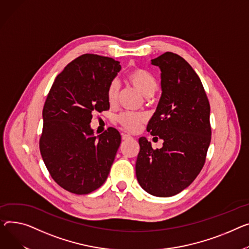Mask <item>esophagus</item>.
Instances as JSON below:
<instances>
[{
    "mask_svg": "<svg viewBox=\"0 0 249 249\" xmlns=\"http://www.w3.org/2000/svg\"><path fill=\"white\" fill-rule=\"evenodd\" d=\"M122 139H123L124 141H126V140H131V139H132V136H130V135H128V134H123V135H122Z\"/></svg>",
    "mask_w": 249,
    "mask_h": 249,
    "instance_id": "esophagus-1",
    "label": "esophagus"
}]
</instances>
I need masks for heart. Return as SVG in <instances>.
<instances>
[{
	"instance_id": "b5f03b06",
	"label": "heart",
	"mask_w": 249,
	"mask_h": 249,
	"mask_svg": "<svg viewBox=\"0 0 249 249\" xmlns=\"http://www.w3.org/2000/svg\"><path fill=\"white\" fill-rule=\"evenodd\" d=\"M128 80L130 84L133 86L139 93L145 98L152 97L157 90V82L154 77L142 69H134L128 74ZM120 86L118 81H112L108 88V101L110 104H114L117 101L119 95ZM119 124L127 131L134 132L144 122L145 118L143 115L135 114L131 112L121 113L117 118Z\"/></svg>"
}]
</instances>
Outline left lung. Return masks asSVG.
<instances>
[{"label":"left lung","mask_w":249,"mask_h":249,"mask_svg":"<svg viewBox=\"0 0 249 249\" xmlns=\"http://www.w3.org/2000/svg\"><path fill=\"white\" fill-rule=\"evenodd\" d=\"M161 71V98L147 126L163 140L154 149L139 138L136 177L149 194L169 197L188 187L201 171L211 140L210 105L202 83L191 66L166 52L151 60Z\"/></svg>","instance_id":"1"}]
</instances>
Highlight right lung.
Returning a JSON list of instances; mask_svg holds the SVG:
<instances>
[{
  "mask_svg": "<svg viewBox=\"0 0 249 249\" xmlns=\"http://www.w3.org/2000/svg\"><path fill=\"white\" fill-rule=\"evenodd\" d=\"M120 62L84 54L56 77L43 108L40 151L56 183L71 193L88 194L106 181L121 143L109 128L94 136L93 113L108 110V88Z\"/></svg>",
  "mask_w": 249,
  "mask_h": 249,
  "instance_id": "1",
  "label": "right lung"
}]
</instances>
